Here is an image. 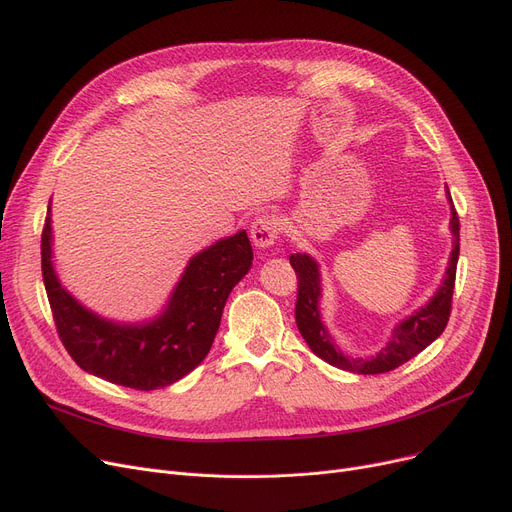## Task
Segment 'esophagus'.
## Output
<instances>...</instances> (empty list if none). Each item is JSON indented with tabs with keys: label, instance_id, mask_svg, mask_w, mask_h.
Masks as SVG:
<instances>
[{
	"label": "esophagus",
	"instance_id": "34e87169",
	"mask_svg": "<svg viewBox=\"0 0 512 512\" xmlns=\"http://www.w3.org/2000/svg\"><path fill=\"white\" fill-rule=\"evenodd\" d=\"M280 234V226L272 215H261L251 226V240L257 249L272 247Z\"/></svg>",
	"mask_w": 512,
	"mask_h": 512
}]
</instances>
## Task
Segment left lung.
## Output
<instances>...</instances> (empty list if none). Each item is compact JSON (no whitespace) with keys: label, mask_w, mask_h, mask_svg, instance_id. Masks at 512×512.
I'll use <instances>...</instances> for the list:
<instances>
[{"label":"left lung","mask_w":512,"mask_h":512,"mask_svg":"<svg viewBox=\"0 0 512 512\" xmlns=\"http://www.w3.org/2000/svg\"><path fill=\"white\" fill-rule=\"evenodd\" d=\"M446 195L452 205V197L446 186ZM452 218H450V232H452V253L448 261V270L446 276L438 288V292L432 297L425 307L409 315L405 321L394 328L392 338L386 342V346L378 355H373L369 359L361 357H348L344 355L340 348L336 346L334 338L330 336L328 328L324 326L319 315V297H321V278H319V267L317 261L305 253L290 255V265L297 272L299 280V294H297V307H294V317H297V326L305 342L309 344L311 351L324 359L326 363L344 369V371H353V373H363V375H373V373H386L402 363H407L415 355H419L423 348L432 344L446 328L450 309H452V290H454V278H456V261H459V247H461V224H459V215H456V209L452 205L450 209Z\"/></svg>","instance_id":"left-lung-1"}]
</instances>
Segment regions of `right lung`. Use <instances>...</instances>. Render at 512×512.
Instances as JSON below:
<instances>
[{
    "label": "right lung",
    "instance_id": "obj_1",
    "mask_svg": "<svg viewBox=\"0 0 512 512\" xmlns=\"http://www.w3.org/2000/svg\"><path fill=\"white\" fill-rule=\"evenodd\" d=\"M49 211L41 234L43 282L60 340L76 365L134 390L164 388L191 373L218 334L228 294L253 265L247 232L222 238L188 261L159 317L122 326L95 315L62 288L51 263Z\"/></svg>",
    "mask_w": 512,
    "mask_h": 512
}]
</instances>
